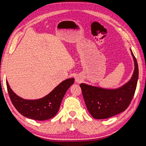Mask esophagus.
<instances>
[{"mask_svg":"<svg viewBox=\"0 0 146 146\" xmlns=\"http://www.w3.org/2000/svg\"><path fill=\"white\" fill-rule=\"evenodd\" d=\"M76 82H77V83H80V80L79 79V78H77V79H76Z\"/></svg>","mask_w":146,"mask_h":146,"instance_id":"obj_1","label":"esophagus"}]
</instances>
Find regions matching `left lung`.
<instances>
[{
    "label": "left lung",
    "mask_w": 146,
    "mask_h": 146,
    "mask_svg": "<svg viewBox=\"0 0 146 146\" xmlns=\"http://www.w3.org/2000/svg\"><path fill=\"white\" fill-rule=\"evenodd\" d=\"M135 62L133 77L123 86L107 90L86 84H80L87 109L95 119H106L125 110L135 95L138 78V66L131 50Z\"/></svg>",
    "instance_id": "1"
}]
</instances>
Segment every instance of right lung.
<instances>
[{
    "label": "right lung",
    "mask_w": 146,
    "mask_h": 146,
    "mask_svg": "<svg viewBox=\"0 0 146 146\" xmlns=\"http://www.w3.org/2000/svg\"><path fill=\"white\" fill-rule=\"evenodd\" d=\"M73 78L62 82L44 98L36 100H27L17 96L6 82L7 89L11 103L21 114L28 118L39 120L48 119L56 114L67 90L73 84Z\"/></svg>",
    "instance_id": "right-lung-1"
}]
</instances>
